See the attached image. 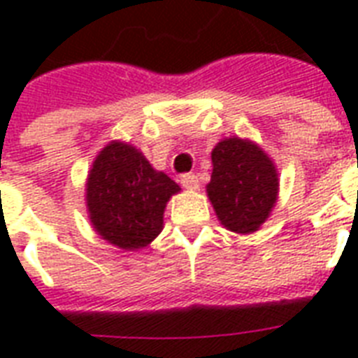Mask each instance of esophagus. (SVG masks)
<instances>
[{
    "label": "esophagus",
    "instance_id": "obj_1",
    "mask_svg": "<svg viewBox=\"0 0 358 358\" xmlns=\"http://www.w3.org/2000/svg\"><path fill=\"white\" fill-rule=\"evenodd\" d=\"M180 184L184 185L185 189H189V191L199 189V185H201V184H199V178H196V176L193 173L184 174V176L180 178Z\"/></svg>",
    "mask_w": 358,
    "mask_h": 358
}]
</instances>
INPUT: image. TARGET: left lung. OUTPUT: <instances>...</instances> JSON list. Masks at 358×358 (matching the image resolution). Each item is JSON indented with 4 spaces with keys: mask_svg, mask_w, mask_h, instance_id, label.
<instances>
[{
    "mask_svg": "<svg viewBox=\"0 0 358 358\" xmlns=\"http://www.w3.org/2000/svg\"><path fill=\"white\" fill-rule=\"evenodd\" d=\"M208 196L224 229L250 234L269 217L278 193L271 157L252 141L229 137L212 150Z\"/></svg>",
    "mask_w": 358,
    "mask_h": 358,
    "instance_id": "8db88e82",
    "label": "left lung"
}]
</instances>
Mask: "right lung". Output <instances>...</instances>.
I'll list each match as a JSON object with an SVG mask.
<instances>
[{
    "mask_svg": "<svg viewBox=\"0 0 358 358\" xmlns=\"http://www.w3.org/2000/svg\"><path fill=\"white\" fill-rule=\"evenodd\" d=\"M180 185L135 146L113 141L87 178V210L98 234L119 249L146 247L163 229V212Z\"/></svg>",
    "mask_w": 358,
    "mask_h": 358,
    "instance_id": "obj_1",
    "label": "right lung"
}]
</instances>
